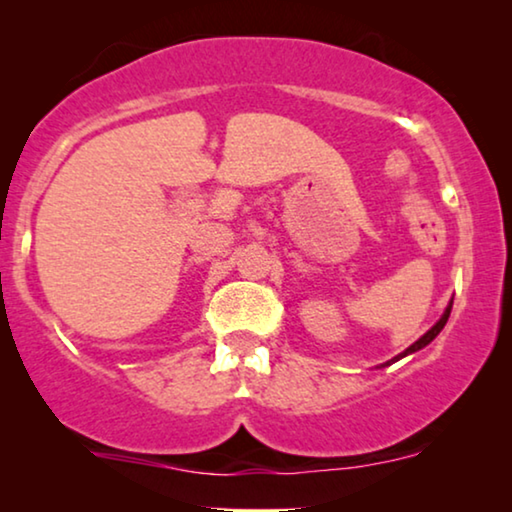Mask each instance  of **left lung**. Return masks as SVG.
<instances>
[{
	"mask_svg": "<svg viewBox=\"0 0 512 512\" xmlns=\"http://www.w3.org/2000/svg\"><path fill=\"white\" fill-rule=\"evenodd\" d=\"M450 312H452V303H450V305H447V310L443 312V317H440V319L436 321V324H433V326L429 328V331H426V333L422 335V338H419L417 342H412V345H410L408 349H405V352H403V354H398L394 361H398V359H403V356H408V354H412V352H417V349H422V347H426V345H429V342H431L433 338H436V335H438V333H440V331H443V328H445V324H447V319H450ZM387 366H389V363H387Z\"/></svg>",
	"mask_w": 512,
	"mask_h": 512,
	"instance_id": "left-lung-1",
	"label": "left lung"
}]
</instances>
